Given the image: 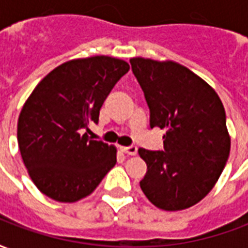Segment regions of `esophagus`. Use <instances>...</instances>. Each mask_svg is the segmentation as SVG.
I'll return each mask as SVG.
<instances>
[{"label":"esophagus","mask_w":248,"mask_h":248,"mask_svg":"<svg viewBox=\"0 0 248 248\" xmlns=\"http://www.w3.org/2000/svg\"><path fill=\"white\" fill-rule=\"evenodd\" d=\"M121 150L127 155H137V153H138L137 146H121Z\"/></svg>","instance_id":"34e87169"}]
</instances>
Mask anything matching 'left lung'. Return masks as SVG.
I'll list each match as a JSON object with an SVG mask.
<instances>
[{"label": "left lung", "mask_w": 248, "mask_h": 248, "mask_svg": "<svg viewBox=\"0 0 248 248\" xmlns=\"http://www.w3.org/2000/svg\"><path fill=\"white\" fill-rule=\"evenodd\" d=\"M150 108V126L166 130L165 151L140 147L147 171L140 188L155 207L179 211L213 190L229 159L231 138L220 98L201 77L174 61L130 60Z\"/></svg>", "instance_id": "obj_1"}]
</instances>
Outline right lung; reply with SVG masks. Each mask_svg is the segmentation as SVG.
<instances>
[{
  "instance_id": "right-lung-1",
  "label": "right lung",
  "mask_w": 248,
  "mask_h": 248,
  "mask_svg": "<svg viewBox=\"0 0 248 248\" xmlns=\"http://www.w3.org/2000/svg\"><path fill=\"white\" fill-rule=\"evenodd\" d=\"M129 63L108 56L76 58L51 70L21 108L17 140L37 188L57 202L90 195L117 163V147L89 138V124Z\"/></svg>"
}]
</instances>
